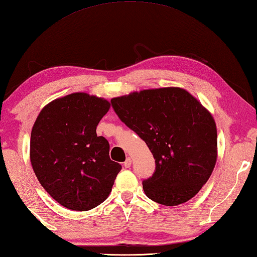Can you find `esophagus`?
<instances>
[{
    "mask_svg": "<svg viewBox=\"0 0 257 257\" xmlns=\"http://www.w3.org/2000/svg\"><path fill=\"white\" fill-rule=\"evenodd\" d=\"M131 165H132V159L128 157V158H126V161L124 162V167L125 168H130Z\"/></svg>",
    "mask_w": 257,
    "mask_h": 257,
    "instance_id": "1",
    "label": "esophagus"
}]
</instances>
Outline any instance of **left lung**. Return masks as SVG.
Masks as SVG:
<instances>
[{
	"label": "left lung",
	"mask_w": 257,
	"mask_h": 257,
	"mask_svg": "<svg viewBox=\"0 0 257 257\" xmlns=\"http://www.w3.org/2000/svg\"><path fill=\"white\" fill-rule=\"evenodd\" d=\"M111 103L155 158V173L143 181L145 195L164 206L195 197L218 158L216 125L201 102L185 89L167 87L134 91Z\"/></svg>",
	"instance_id": "obj_1"
}]
</instances>
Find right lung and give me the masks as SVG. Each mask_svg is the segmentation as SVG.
Wrapping results in <instances>:
<instances>
[{
    "mask_svg": "<svg viewBox=\"0 0 257 257\" xmlns=\"http://www.w3.org/2000/svg\"><path fill=\"white\" fill-rule=\"evenodd\" d=\"M104 98L75 92L49 102L31 134L30 158L38 181L61 206L75 211L98 207L109 197L121 165L96 126L110 109Z\"/></svg>",
    "mask_w": 257,
    "mask_h": 257,
    "instance_id": "right-lung-1",
    "label": "right lung"
}]
</instances>
